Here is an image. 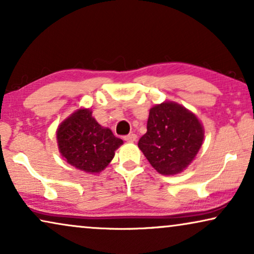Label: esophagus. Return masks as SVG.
I'll return each mask as SVG.
<instances>
[{"mask_svg": "<svg viewBox=\"0 0 254 254\" xmlns=\"http://www.w3.org/2000/svg\"><path fill=\"white\" fill-rule=\"evenodd\" d=\"M136 138H137V135L134 134V133H131L129 135H127V136H125V141H127V142H135V141H136Z\"/></svg>", "mask_w": 254, "mask_h": 254, "instance_id": "obj_1", "label": "esophagus"}]
</instances>
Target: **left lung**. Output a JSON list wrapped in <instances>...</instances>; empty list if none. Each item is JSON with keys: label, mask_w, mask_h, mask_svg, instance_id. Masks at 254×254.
<instances>
[{"label": "left lung", "mask_w": 254, "mask_h": 254, "mask_svg": "<svg viewBox=\"0 0 254 254\" xmlns=\"http://www.w3.org/2000/svg\"><path fill=\"white\" fill-rule=\"evenodd\" d=\"M203 138V126L195 114L178 103L164 102L149 111L147 133L137 145L156 171L175 176L193 162Z\"/></svg>", "instance_id": "obj_1"}]
</instances>
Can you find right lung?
Here are the masks:
<instances>
[{"instance_id":"add662e5","label":"right lung","mask_w":254,"mask_h":254,"mask_svg":"<svg viewBox=\"0 0 254 254\" xmlns=\"http://www.w3.org/2000/svg\"><path fill=\"white\" fill-rule=\"evenodd\" d=\"M57 141L64 161L90 175L102 172L124 143L110 128L97 123L91 110L84 107L62 121L57 129Z\"/></svg>"}]
</instances>
